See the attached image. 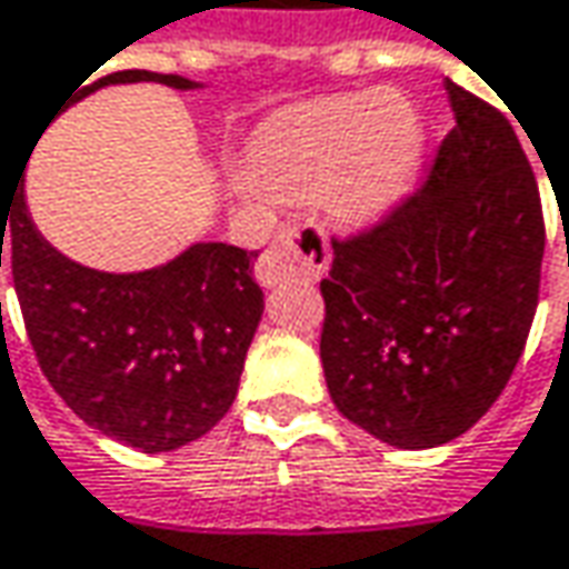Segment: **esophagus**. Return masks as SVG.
Masks as SVG:
<instances>
[{"label":"esophagus","instance_id":"34e87169","mask_svg":"<svg viewBox=\"0 0 569 569\" xmlns=\"http://www.w3.org/2000/svg\"><path fill=\"white\" fill-rule=\"evenodd\" d=\"M331 251L325 241V231L302 221V224H286L283 231L273 238V244L260 253L253 277L260 286H280L286 280H316L328 270Z\"/></svg>","mask_w":569,"mask_h":569}]
</instances>
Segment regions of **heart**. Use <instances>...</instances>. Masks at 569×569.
I'll return each instance as SVG.
<instances>
[{"instance_id":"heart-1","label":"heart","mask_w":569,"mask_h":569,"mask_svg":"<svg viewBox=\"0 0 569 569\" xmlns=\"http://www.w3.org/2000/svg\"><path fill=\"white\" fill-rule=\"evenodd\" d=\"M425 160V124L396 89L341 92L289 106L253 134V163L228 180L257 202L316 199L345 231H367L412 192Z\"/></svg>"}]
</instances>
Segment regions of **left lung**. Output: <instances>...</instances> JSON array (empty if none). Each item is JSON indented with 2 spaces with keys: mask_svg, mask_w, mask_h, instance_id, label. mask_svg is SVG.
Returning a JSON list of instances; mask_svg holds the SVG:
<instances>
[{
  "mask_svg": "<svg viewBox=\"0 0 569 569\" xmlns=\"http://www.w3.org/2000/svg\"><path fill=\"white\" fill-rule=\"evenodd\" d=\"M453 128L431 177L377 228L335 241L321 367L338 412L399 451L489 412L538 309L545 218L502 112L448 80Z\"/></svg>",
  "mask_w": 569,
  "mask_h": 569,
  "instance_id": "1",
  "label": "left lung"
}]
</instances>
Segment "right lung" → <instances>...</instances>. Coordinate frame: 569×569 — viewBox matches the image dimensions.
Returning <instances> with one entry per match:
<instances>
[{
  "instance_id": "right-lung-1",
  "label": "right lung",
  "mask_w": 569,
  "mask_h": 569,
  "mask_svg": "<svg viewBox=\"0 0 569 569\" xmlns=\"http://www.w3.org/2000/svg\"><path fill=\"white\" fill-rule=\"evenodd\" d=\"M118 83L202 89L177 73L121 70L80 89L63 109ZM2 257L48 383L106 438L144 453L177 451L231 409L263 316L257 251L196 241L151 270H92L44 241L21 180L9 206L0 199V267Z\"/></svg>"
}]
</instances>
